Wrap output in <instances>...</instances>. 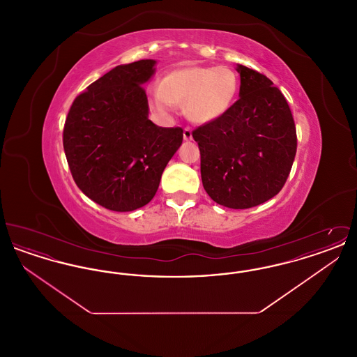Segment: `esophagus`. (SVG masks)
<instances>
[{
    "label": "esophagus",
    "mask_w": 357,
    "mask_h": 357,
    "mask_svg": "<svg viewBox=\"0 0 357 357\" xmlns=\"http://www.w3.org/2000/svg\"><path fill=\"white\" fill-rule=\"evenodd\" d=\"M183 137H185V140H191V139H192V132H191V128H190V127H186V128L183 130Z\"/></svg>",
    "instance_id": "34e87169"
}]
</instances>
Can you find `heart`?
<instances>
[{"mask_svg": "<svg viewBox=\"0 0 357 357\" xmlns=\"http://www.w3.org/2000/svg\"><path fill=\"white\" fill-rule=\"evenodd\" d=\"M239 80L225 66H191L167 73L160 85L150 89V105L167 115L175 104L185 105L187 116L197 123H210L226 115L234 105Z\"/></svg>", "mask_w": 357, "mask_h": 357, "instance_id": "1", "label": "heart"}]
</instances>
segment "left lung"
<instances>
[{
    "label": "left lung",
    "mask_w": 357,
    "mask_h": 357,
    "mask_svg": "<svg viewBox=\"0 0 357 357\" xmlns=\"http://www.w3.org/2000/svg\"><path fill=\"white\" fill-rule=\"evenodd\" d=\"M239 99L222 118L192 131L208 197L225 207L250 208L277 195L288 179L297 134L288 102L272 80L245 66Z\"/></svg>",
    "instance_id": "8db88e82"
}]
</instances>
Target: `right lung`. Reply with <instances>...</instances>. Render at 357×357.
<instances>
[{
	"instance_id": "obj_1",
	"label": "right lung",
	"mask_w": 357,
	"mask_h": 357,
	"mask_svg": "<svg viewBox=\"0 0 357 357\" xmlns=\"http://www.w3.org/2000/svg\"><path fill=\"white\" fill-rule=\"evenodd\" d=\"M153 60L118 66L82 92L69 108L63 144L75 183L93 202L132 211L155 195L163 170L183 140L181 127L149 119L143 88Z\"/></svg>"
}]
</instances>
